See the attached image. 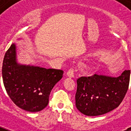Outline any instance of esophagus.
Returning a JSON list of instances; mask_svg holds the SVG:
<instances>
[{
	"mask_svg": "<svg viewBox=\"0 0 131 131\" xmlns=\"http://www.w3.org/2000/svg\"><path fill=\"white\" fill-rule=\"evenodd\" d=\"M67 76L68 77H70V78H73V77H75V75H74V70L70 69L67 72Z\"/></svg>",
	"mask_w": 131,
	"mask_h": 131,
	"instance_id": "34e87169",
	"label": "esophagus"
}]
</instances>
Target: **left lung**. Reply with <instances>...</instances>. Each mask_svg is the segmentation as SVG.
Instances as JSON below:
<instances>
[{"label":"left lung","instance_id":"1","mask_svg":"<svg viewBox=\"0 0 131 131\" xmlns=\"http://www.w3.org/2000/svg\"><path fill=\"white\" fill-rule=\"evenodd\" d=\"M130 70L119 77L94 74L77 79L75 105L86 116H99L116 108L128 89Z\"/></svg>","mask_w":131,"mask_h":131}]
</instances>
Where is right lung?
<instances>
[{"instance_id":"obj_1","label":"right lung","mask_w":131,"mask_h":131,"mask_svg":"<svg viewBox=\"0 0 131 131\" xmlns=\"http://www.w3.org/2000/svg\"><path fill=\"white\" fill-rule=\"evenodd\" d=\"M17 49V44H12L5 54L2 77L5 90L20 108L31 112L41 111L48 105L50 92L61 80L63 71L20 63Z\"/></svg>"}]
</instances>
